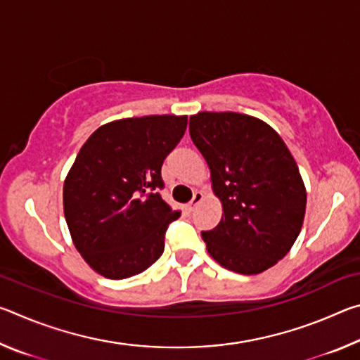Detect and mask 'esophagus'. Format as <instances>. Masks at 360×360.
<instances>
[{
  "label": "esophagus",
  "mask_w": 360,
  "mask_h": 360,
  "mask_svg": "<svg viewBox=\"0 0 360 360\" xmlns=\"http://www.w3.org/2000/svg\"><path fill=\"white\" fill-rule=\"evenodd\" d=\"M202 200H203V193L202 192H195L193 193V198L187 203V210L188 211H193L195 208H197V205L202 202Z\"/></svg>",
  "instance_id": "1"
}]
</instances>
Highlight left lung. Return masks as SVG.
Returning <instances> with one entry per match:
<instances>
[{
	"label": "left lung",
	"instance_id": "8db88e82",
	"mask_svg": "<svg viewBox=\"0 0 360 360\" xmlns=\"http://www.w3.org/2000/svg\"><path fill=\"white\" fill-rule=\"evenodd\" d=\"M188 131L224 210L216 229L202 231L210 255L240 275L276 265L294 246L307 208L288 146L264 120L240 112H198Z\"/></svg>",
	"mask_w": 360,
	"mask_h": 360
}]
</instances>
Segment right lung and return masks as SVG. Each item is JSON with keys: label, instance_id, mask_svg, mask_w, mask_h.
Returning a JSON list of instances; mask_svg holds the SVG:
<instances>
[{"label": "right lung", "instance_id": "add662e5", "mask_svg": "<svg viewBox=\"0 0 360 360\" xmlns=\"http://www.w3.org/2000/svg\"><path fill=\"white\" fill-rule=\"evenodd\" d=\"M186 129L187 115L120 119L79 150L63 184V211L76 249L101 276H135L162 255L181 211L158 193L160 172Z\"/></svg>", "mask_w": 360, "mask_h": 360}]
</instances>
